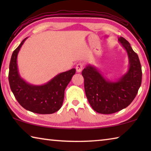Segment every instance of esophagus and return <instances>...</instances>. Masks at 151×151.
<instances>
[{"label": "esophagus", "instance_id": "1", "mask_svg": "<svg viewBox=\"0 0 151 151\" xmlns=\"http://www.w3.org/2000/svg\"><path fill=\"white\" fill-rule=\"evenodd\" d=\"M83 67H84V65H83V63H78L77 65H76V72H77V73L81 72V71L83 70Z\"/></svg>", "mask_w": 151, "mask_h": 151}]
</instances>
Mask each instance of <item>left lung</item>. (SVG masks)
<instances>
[{
	"mask_svg": "<svg viewBox=\"0 0 151 151\" xmlns=\"http://www.w3.org/2000/svg\"><path fill=\"white\" fill-rule=\"evenodd\" d=\"M119 41L127 50L129 59V70L119 81L106 80L91 65L82 71L86 98L94 111L99 113L112 114L126 108L134 100L141 85L142 69L139 57L123 37L119 38Z\"/></svg>",
	"mask_w": 151,
	"mask_h": 151,
	"instance_id": "left-lung-1",
	"label": "left lung"
}]
</instances>
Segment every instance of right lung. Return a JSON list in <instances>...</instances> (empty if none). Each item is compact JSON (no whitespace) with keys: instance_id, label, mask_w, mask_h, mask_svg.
Returning a JSON list of instances; mask_svg holds the SVG:
<instances>
[{"instance_id":"add662e5","label":"right lung","mask_w":151,"mask_h":151,"mask_svg":"<svg viewBox=\"0 0 151 151\" xmlns=\"http://www.w3.org/2000/svg\"><path fill=\"white\" fill-rule=\"evenodd\" d=\"M24 39L13 52L9 65V81L12 93L24 109L38 114H52L62 106L65 91L76 73L75 68L58 74L43 85L27 83L20 77L18 70L17 55L26 40Z\"/></svg>"}]
</instances>
